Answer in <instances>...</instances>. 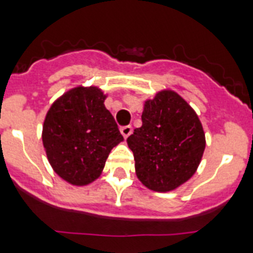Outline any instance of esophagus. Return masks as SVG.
Wrapping results in <instances>:
<instances>
[{
  "mask_svg": "<svg viewBox=\"0 0 253 253\" xmlns=\"http://www.w3.org/2000/svg\"><path fill=\"white\" fill-rule=\"evenodd\" d=\"M131 132H132V127H131V126H122V127H121V133L124 135L125 139H127V137L131 135Z\"/></svg>",
  "mask_w": 253,
  "mask_h": 253,
  "instance_id": "esophagus-1",
  "label": "esophagus"
}]
</instances>
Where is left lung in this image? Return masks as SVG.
Segmentation results:
<instances>
[{"label": "left lung", "mask_w": 253, "mask_h": 253, "mask_svg": "<svg viewBox=\"0 0 253 253\" xmlns=\"http://www.w3.org/2000/svg\"><path fill=\"white\" fill-rule=\"evenodd\" d=\"M141 120L142 126L127 139L136 175L153 191L174 190L192 177L201 162L203 125L187 102L172 90L146 100Z\"/></svg>", "instance_id": "left-lung-1"}]
</instances>
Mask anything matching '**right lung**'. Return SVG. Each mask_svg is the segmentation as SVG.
I'll return each mask as SVG.
<instances>
[{"label": "right lung", "instance_id": "1", "mask_svg": "<svg viewBox=\"0 0 253 253\" xmlns=\"http://www.w3.org/2000/svg\"><path fill=\"white\" fill-rule=\"evenodd\" d=\"M104 99L98 87H75L45 116L42 139L48 160L72 184L84 186L98 178L111 150L124 140Z\"/></svg>", "mask_w": 253, "mask_h": 253}]
</instances>
